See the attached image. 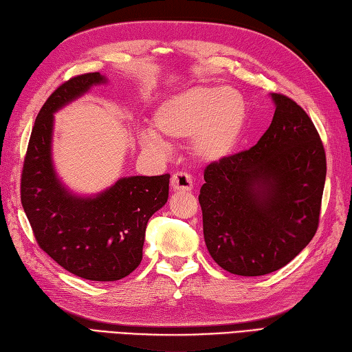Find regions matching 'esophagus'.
Returning <instances> with one entry per match:
<instances>
[{
  "label": "esophagus",
  "mask_w": 352,
  "mask_h": 352,
  "mask_svg": "<svg viewBox=\"0 0 352 352\" xmlns=\"http://www.w3.org/2000/svg\"><path fill=\"white\" fill-rule=\"evenodd\" d=\"M170 184L173 191H190L192 188V179L186 173H175Z\"/></svg>",
  "instance_id": "34e87169"
}]
</instances>
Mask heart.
Here are the masks:
<instances>
[{
	"mask_svg": "<svg viewBox=\"0 0 352 352\" xmlns=\"http://www.w3.org/2000/svg\"><path fill=\"white\" fill-rule=\"evenodd\" d=\"M248 100L240 91L219 85L192 86L156 107L153 126L140 132L146 150L162 153L170 141L190 138L191 155L204 164L231 156L248 124Z\"/></svg>",
	"mask_w": 352,
	"mask_h": 352,
	"instance_id": "obj_1",
	"label": "heart"
}]
</instances>
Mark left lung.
Returning <instances> with one entry per match:
<instances>
[{"mask_svg":"<svg viewBox=\"0 0 352 352\" xmlns=\"http://www.w3.org/2000/svg\"><path fill=\"white\" fill-rule=\"evenodd\" d=\"M275 116L260 141L205 170L199 202L208 252L221 269L261 276L284 267L316 234L325 150L305 111L270 94Z\"/></svg>","mask_w":352,"mask_h":352,"instance_id":"8db88e82","label":"left lung"}]
</instances>
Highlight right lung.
<instances>
[{"mask_svg":"<svg viewBox=\"0 0 352 352\" xmlns=\"http://www.w3.org/2000/svg\"><path fill=\"white\" fill-rule=\"evenodd\" d=\"M106 76L89 73L60 85L36 117L21 177V202L41 249L89 281H118L140 266L148 219L167 204L170 175L120 177L92 196L60 181L53 162L54 113Z\"/></svg>","mask_w":352,"mask_h":352,"instance_id":"add662e5","label":"right lung"}]
</instances>
